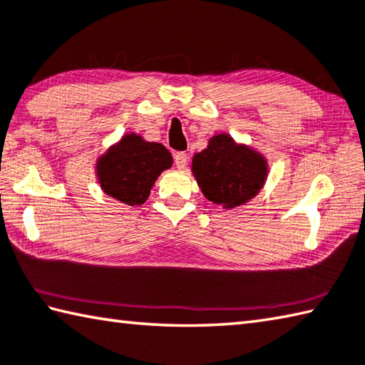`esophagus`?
I'll return each instance as SVG.
<instances>
[{
    "label": "esophagus",
    "mask_w": 365,
    "mask_h": 365,
    "mask_svg": "<svg viewBox=\"0 0 365 365\" xmlns=\"http://www.w3.org/2000/svg\"><path fill=\"white\" fill-rule=\"evenodd\" d=\"M187 160H189V157H187V154H185V153H176L175 154V165L180 170L185 168V165H187Z\"/></svg>",
    "instance_id": "34e87169"
}]
</instances>
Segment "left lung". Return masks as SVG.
I'll use <instances>...</instances> for the list:
<instances>
[{
  "instance_id": "left-lung-1",
  "label": "left lung",
  "mask_w": 365,
  "mask_h": 365,
  "mask_svg": "<svg viewBox=\"0 0 365 365\" xmlns=\"http://www.w3.org/2000/svg\"><path fill=\"white\" fill-rule=\"evenodd\" d=\"M192 175L206 200L233 210L264 189L268 162L257 149L222 132L212 135L206 149L192 157Z\"/></svg>"
}]
</instances>
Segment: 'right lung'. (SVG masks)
<instances>
[{"label": "right lung", "instance_id": "1", "mask_svg": "<svg viewBox=\"0 0 365 365\" xmlns=\"http://www.w3.org/2000/svg\"><path fill=\"white\" fill-rule=\"evenodd\" d=\"M171 165L173 157L163 144L130 132L98 157L95 176L106 195L136 206L148 200L157 178Z\"/></svg>", "mask_w": 365, "mask_h": 365}]
</instances>
